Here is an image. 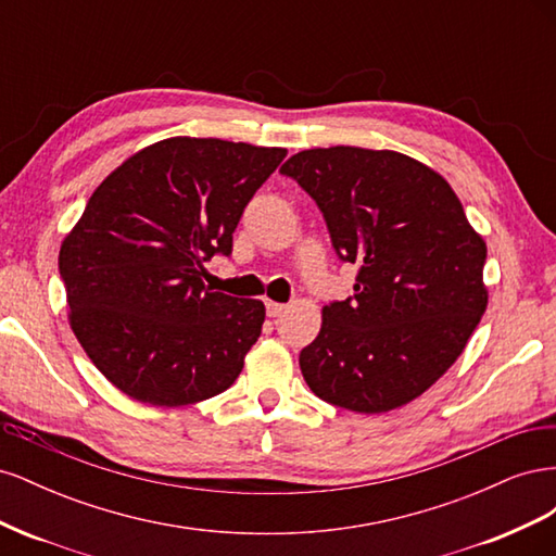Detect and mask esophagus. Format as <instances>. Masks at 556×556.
Here are the masks:
<instances>
[{"label": "esophagus", "mask_w": 556, "mask_h": 556, "mask_svg": "<svg viewBox=\"0 0 556 556\" xmlns=\"http://www.w3.org/2000/svg\"><path fill=\"white\" fill-rule=\"evenodd\" d=\"M285 311H288V306H285V304H278V301H266V315L268 317H278Z\"/></svg>", "instance_id": "1"}]
</instances>
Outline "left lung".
<instances>
[{"label":"left lung","instance_id":"8db88e82","mask_svg":"<svg viewBox=\"0 0 556 556\" xmlns=\"http://www.w3.org/2000/svg\"><path fill=\"white\" fill-rule=\"evenodd\" d=\"M280 172L315 199L336 255L359 266L355 294L323 308L301 350L304 380L345 410L406 406L457 362L486 308L482 237L441 174L394 150H301Z\"/></svg>","mask_w":556,"mask_h":556}]
</instances>
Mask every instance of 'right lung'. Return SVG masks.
<instances>
[{
  "label": "right lung",
  "instance_id": "right-lung-1",
  "mask_svg": "<svg viewBox=\"0 0 556 556\" xmlns=\"http://www.w3.org/2000/svg\"><path fill=\"white\" fill-rule=\"evenodd\" d=\"M285 148L174 137L139 150L92 192L60 248L70 325L117 390L188 406L239 378L264 325L260 299L213 292L206 262Z\"/></svg>",
  "mask_w": 556,
  "mask_h": 556
}]
</instances>
